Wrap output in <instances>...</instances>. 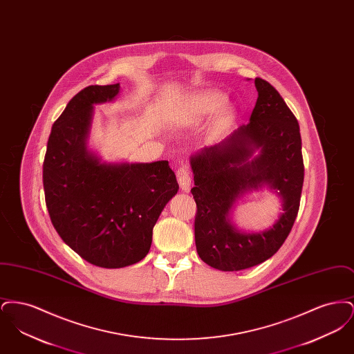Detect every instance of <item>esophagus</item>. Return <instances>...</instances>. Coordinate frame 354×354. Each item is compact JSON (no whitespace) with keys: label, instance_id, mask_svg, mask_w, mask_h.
<instances>
[{"label":"esophagus","instance_id":"esophagus-1","mask_svg":"<svg viewBox=\"0 0 354 354\" xmlns=\"http://www.w3.org/2000/svg\"><path fill=\"white\" fill-rule=\"evenodd\" d=\"M176 178H178V182L180 185V188L183 191H188L189 187H191V175H189V169H187L185 166L179 167L176 171Z\"/></svg>","mask_w":354,"mask_h":354}]
</instances>
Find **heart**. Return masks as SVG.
I'll use <instances>...</instances> for the list:
<instances>
[{"instance_id":"1","label":"heart","mask_w":354,"mask_h":354,"mask_svg":"<svg viewBox=\"0 0 354 354\" xmlns=\"http://www.w3.org/2000/svg\"><path fill=\"white\" fill-rule=\"evenodd\" d=\"M227 97L220 91H205L196 95L188 106L187 118L202 119L211 115L225 104Z\"/></svg>"}]
</instances>
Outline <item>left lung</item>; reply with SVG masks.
I'll return each instance as SVG.
<instances>
[{
	"instance_id": "obj_1",
	"label": "left lung",
	"mask_w": 354,
	"mask_h": 354,
	"mask_svg": "<svg viewBox=\"0 0 354 354\" xmlns=\"http://www.w3.org/2000/svg\"><path fill=\"white\" fill-rule=\"evenodd\" d=\"M254 84L259 97L251 122L191 158L196 251L209 267L228 272L254 267L280 250L297 218L303 191L299 122L270 82L256 78ZM256 148L261 155L250 161ZM261 184L281 191L285 214L268 232L240 234L227 220L229 211L240 193Z\"/></svg>"
}]
</instances>
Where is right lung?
<instances>
[{"label": "right lung", "mask_w": 354, "mask_h": 354, "mask_svg": "<svg viewBox=\"0 0 354 354\" xmlns=\"http://www.w3.org/2000/svg\"><path fill=\"white\" fill-rule=\"evenodd\" d=\"M119 84L87 86L53 124L44 160L45 202L68 247L102 268L140 261L178 182L169 160L102 165L86 150L94 103L111 101Z\"/></svg>", "instance_id": "1"}]
</instances>
